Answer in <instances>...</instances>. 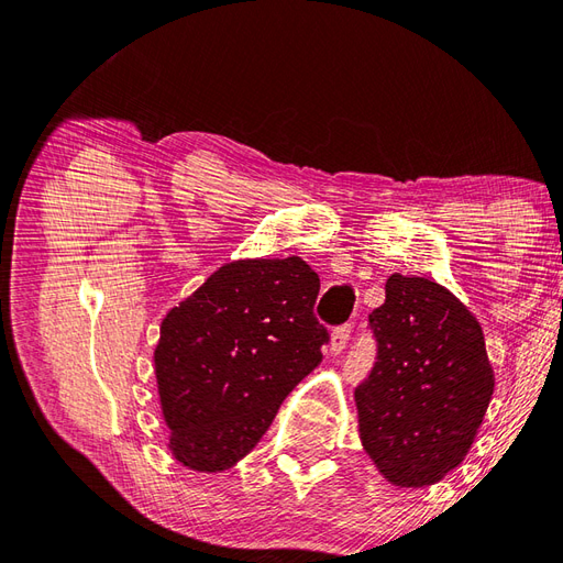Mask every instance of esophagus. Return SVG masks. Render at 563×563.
I'll use <instances>...</instances> for the list:
<instances>
[{"label":"esophagus","instance_id":"obj_1","mask_svg":"<svg viewBox=\"0 0 563 563\" xmlns=\"http://www.w3.org/2000/svg\"><path fill=\"white\" fill-rule=\"evenodd\" d=\"M350 331H352V323H343V327H338L331 333V343H329V352L331 354H340V352L345 350L347 340H350Z\"/></svg>","mask_w":563,"mask_h":563}]
</instances>
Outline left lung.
Here are the masks:
<instances>
[{
  "label": "left lung",
  "instance_id": "8db88e82",
  "mask_svg": "<svg viewBox=\"0 0 563 563\" xmlns=\"http://www.w3.org/2000/svg\"><path fill=\"white\" fill-rule=\"evenodd\" d=\"M368 327L378 356L354 389L362 446L389 484H437L463 463L496 387L479 321L449 288L397 272Z\"/></svg>",
  "mask_w": 563,
  "mask_h": 563
}]
</instances>
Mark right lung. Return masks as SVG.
Instances as JSON below:
<instances>
[{"label":"right lung","mask_w":563,"mask_h":563,"mask_svg":"<svg viewBox=\"0 0 563 563\" xmlns=\"http://www.w3.org/2000/svg\"><path fill=\"white\" fill-rule=\"evenodd\" d=\"M317 272L291 258L218 267L162 319L155 373L168 449L195 472L253 451L282 401L321 362Z\"/></svg>","instance_id":"right-lung-1"}]
</instances>
